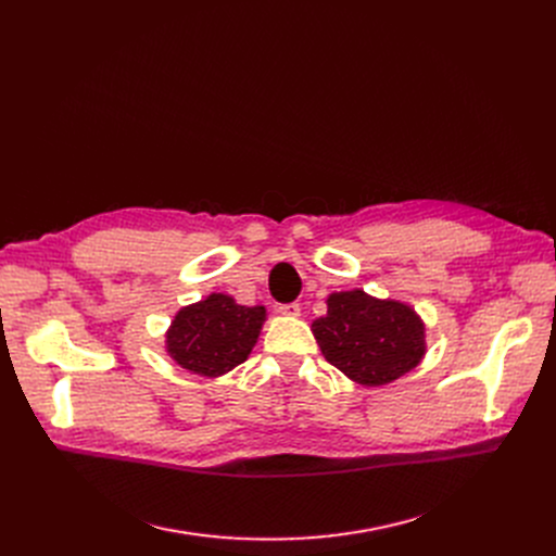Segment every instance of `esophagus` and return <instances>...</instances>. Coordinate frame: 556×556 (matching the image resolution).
Here are the masks:
<instances>
[{"instance_id": "esophagus-1", "label": "esophagus", "mask_w": 556, "mask_h": 556, "mask_svg": "<svg viewBox=\"0 0 556 556\" xmlns=\"http://www.w3.org/2000/svg\"><path fill=\"white\" fill-rule=\"evenodd\" d=\"M279 313L281 315H288V317H298L302 313V306L298 302H290V304H281L279 306Z\"/></svg>"}]
</instances>
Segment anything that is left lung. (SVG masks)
<instances>
[{"label": "left lung", "mask_w": 556, "mask_h": 556, "mask_svg": "<svg viewBox=\"0 0 556 556\" xmlns=\"http://www.w3.org/2000/svg\"><path fill=\"white\" fill-rule=\"evenodd\" d=\"M323 356L352 381L378 388L415 369L426 354V327L403 302L376 300L365 290H342L313 323Z\"/></svg>", "instance_id": "1"}]
</instances>
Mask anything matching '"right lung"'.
Returning <instances> with one entry per match:
<instances>
[{"label":"right lung","mask_w":556,"mask_h":556,"mask_svg":"<svg viewBox=\"0 0 556 556\" xmlns=\"http://www.w3.org/2000/svg\"><path fill=\"white\" fill-rule=\"evenodd\" d=\"M263 323V306H241L229 295L212 293L173 317L166 352L180 367L214 378L248 361Z\"/></svg>","instance_id":"right-lung-1"}]
</instances>
